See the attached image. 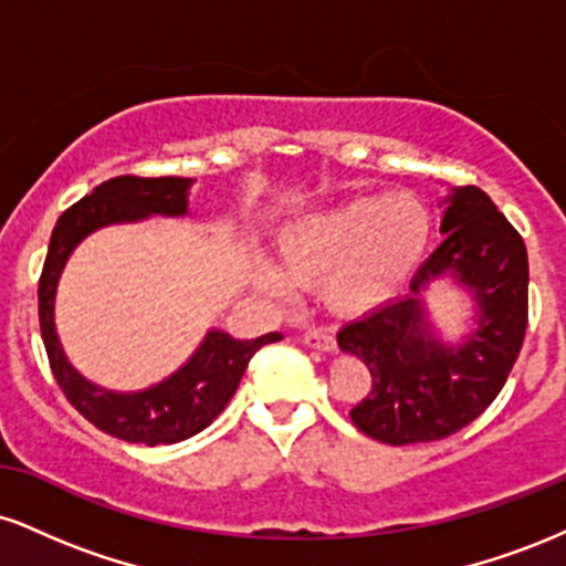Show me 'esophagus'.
Segmentation results:
<instances>
[{"label":"esophagus","mask_w":566,"mask_h":566,"mask_svg":"<svg viewBox=\"0 0 566 566\" xmlns=\"http://www.w3.org/2000/svg\"><path fill=\"white\" fill-rule=\"evenodd\" d=\"M303 343L308 348H316V350H335L337 348V343H335V337L327 333V329H319V327H311V329H305V335H303Z\"/></svg>","instance_id":"34e87169"}]
</instances>
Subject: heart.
I'll return each instance as SVG.
<instances>
[{"label": "heart", "instance_id": "1", "mask_svg": "<svg viewBox=\"0 0 566 566\" xmlns=\"http://www.w3.org/2000/svg\"><path fill=\"white\" fill-rule=\"evenodd\" d=\"M431 212L412 193L356 197L292 220L279 233V269L263 261V287L290 295L303 282H319V297L337 316L380 308L405 287L423 261Z\"/></svg>", "mask_w": 566, "mask_h": 566}]
</instances>
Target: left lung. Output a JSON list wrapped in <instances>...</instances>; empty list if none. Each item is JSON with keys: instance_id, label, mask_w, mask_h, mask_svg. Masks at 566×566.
Segmentation results:
<instances>
[{"instance_id": "1", "label": "left lung", "mask_w": 566, "mask_h": 566, "mask_svg": "<svg viewBox=\"0 0 566 566\" xmlns=\"http://www.w3.org/2000/svg\"><path fill=\"white\" fill-rule=\"evenodd\" d=\"M441 242L409 295L346 324L337 346L361 359L373 388L350 409L367 437L391 447L447 439L495 401L527 329V247L482 188H452ZM452 275L478 303V327L452 347L432 333L422 292Z\"/></svg>"}]
</instances>
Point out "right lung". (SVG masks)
<instances>
[{
	"label": "right lung",
	"instance_id": "1",
	"mask_svg": "<svg viewBox=\"0 0 566 566\" xmlns=\"http://www.w3.org/2000/svg\"><path fill=\"white\" fill-rule=\"evenodd\" d=\"M191 184V178L119 175L93 188V193L71 205L57 218L48 261L39 276V327L57 386L95 428L133 444H175L205 431L237 394L252 354L269 343L282 340L279 333L261 335L255 340H237L229 333L210 329L178 373L146 391L133 394H116L95 386L82 378L63 354L55 333V290L74 247L103 226L135 223L148 216H186Z\"/></svg>",
	"mask_w": 566,
	"mask_h": 566
}]
</instances>
